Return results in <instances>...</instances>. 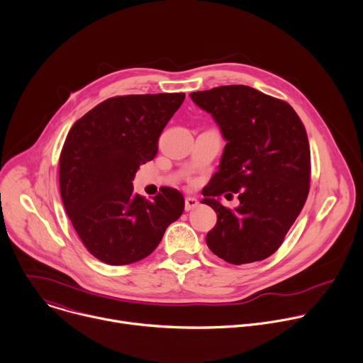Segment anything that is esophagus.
I'll list each match as a JSON object with an SVG mask.
<instances>
[{"instance_id": "esophagus-1", "label": "esophagus", "mask_w": 363, "mask_h": 363, "mask_svg": "<svg viewBox=\"0 0 363 363\" xmlns=\"http://www.w3.org/2000/svg\"><path fill=\"white\" fill-rule=\"evenodd\" d=\"M198 199L196 198H191V196H188L186 199H185V211H191V210H194V208H196L198 206Z\"/></svg>"}]
</instances>
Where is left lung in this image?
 <instances>
[{"label": "left lung", "instance_id": "8db88e82", "mask_svg": "<svg viewBox=\"0 0 363 363\" xmlns=\"http://www.w3.org/2000/svg\"><path fill=\"white\" fill-rule=\"evenodd\" d=\"M210 113L224 140L218 171L201 202L217 213L206 245L231 264L264 260L283 242L308 194L310 147L306 129L289 103L250 86L231 84L189 94ZM238 191L228 211L218 196Z\"/></svg>", "mask_w": 363, "mask_h": 363}]
</instances>
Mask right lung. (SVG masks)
Masks as SVG:
<instances>
[{"label":"right lung","mask_w":363,"mask_h":363,"mask_svg":"<svg viewBox=\"0 0 363 363\" xmlns=\"http://www.w3.org/2000/svg\"><path fill=\"white\" fill-rule=\"evenodd\" d=\"M184 93L116 96L101 101L70 129L60 155V194L84 247L97 260L123 266L147 257L185 206L164 188L145 199L132 181L158 152V139Z\"/></svg>","instance_id":"obj_1"}]
</instances>
